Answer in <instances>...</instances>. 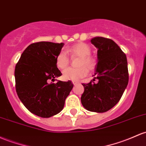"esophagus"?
<instances>
[{
	"mask_svg": "<svg viewBox=\"0 0 146 146\" xmlns=\"http://www.w3.org/2000/svg\"><path fill=\"white\" fill-rule=\"evenodd\" d=\"M73 84H74V85H76V84H78V82H76V81H73Z\"/></svg>",
	"mask_w": 146,
	"mask_h": 146,
	"instance_id": "1",
	"label": "esophagus"
}]
</instances>
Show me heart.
I'll use <instances>...</instances> for the list:
<instances>
[{"label":"heart","instance_id":"heart-1","mask_svg":"<svg viewBox=\"0 0 146 146\" xmlns=\"http://www.w3.org/2000/svg\"><path fill=\"white\" fill-rule=\"evenodd\" d=\"M71 56L80 57L78 61V68H68L63 71V78L66 80L77 81L85 77L88 70L94 69L96 66V60L91 55V48L88 45L82 42L78 43L70 47L68 50ZM69 64V57L65 51L62 50L56 57L55 64L60 69H64ZM86 66L84 67V66Z\"/></svg>","mask_w":146,"mask_h":146}]
</instances>
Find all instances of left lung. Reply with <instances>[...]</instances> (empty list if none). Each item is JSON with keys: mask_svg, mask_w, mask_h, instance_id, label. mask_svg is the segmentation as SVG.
I'll list each match as a JSON object with an SVG mask.
<instances>
[{"mask_svg": "<svg viewBox=\"0 0 146 146\" xmlns=\"http://www.w3.org/2000/svg\"><path fill=\"white\" fill-rule=\"evenodd\" d=\"M98 48V64L93 81L83 83L81 102L86 110L102 113L118 103L129 81L125 54L113 40L98 36L91 40ZM96 79L98 82L95 83Z\"/></svg>", "mask_w": 146, "mask_h": 146, "instance_id": "8db88e82", "label": "left lung"}]
</instances>
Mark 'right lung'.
Returning a JSON list of instances; mask_svg holds the SVG:
<instances>
[{"label": "right lung", "instance_id": "add662e5", "mask_svg": "<svg viewBox=\"0 0 146 146\" xmlns=\"http://www.w3.org/2000/svg\"><path fill=\"white\" fill-rule=\"evenodd\" d=\"M64 43H33L25 48L16 64L14 76L17 95L31 113L49 118L63 110L73 87L71 81L50 82L62 76L55 64Z\"/></svg>", "mask_w": 146, "mask_h": 146}]
</instances>
